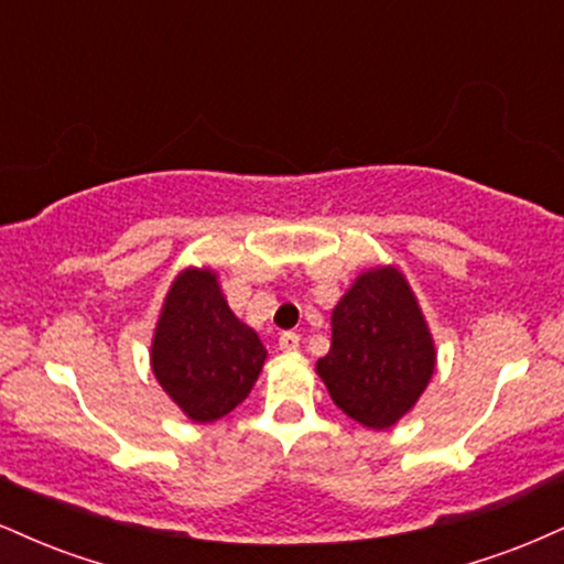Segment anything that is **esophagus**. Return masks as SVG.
I'll list each match as a JSON object with an SVG mask.
<instances>
[{
  "mask_svg": "<svg viewBox=\"0 0 564 564\" xmlns=\"http://www.w3.org/2000/svg\"><path fill=\"white\" fill-rule=\"evenodd\" d=\"M278 345H281L283 352H296V349H300V334L283 332L281 339H278Z\"/></svg>",
  "mask_w": 564,
  "mask_h": 564,
  "instance_id": "1",
  "label": "esophagus"
}]
</instances>
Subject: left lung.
Segmentation results:
<instances>
[{
	"label": "left lung",
	"instance_id": "obj_1",
	"mask_svg": "<svg viewBox=\"0 0 564 564\" xmlns=\"http://www.w3.org/2000/svg\"><path fill=\"white\" fill-rule=\"evenodd\" d=\"M435 371V345L416 296L394 268L366 270L332 313V349L318 360L328 394L368 430H390Z\"/></svg>",
	"mask_w": 564,
	"mask_h": 564
}]
</instances>
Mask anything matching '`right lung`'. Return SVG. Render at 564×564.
<instances>
[{
    "mask_svg": "<svg viewBox=\"0 0 564 564\" xmlns=\"http://www.w3.org/2000/svg\"><path fill=\"white\" fill-rule=\"evenodd\" d=\"M264 358L260 336L232 315L212 270L187 268L174 278L153 334L151 366L185 416L209 424L241 405Z\"/></svg>",
    "mask_w": 564,
    "mask_h": 564,
    "instance_id": "add662e5",
    "label": "right lung"
}]
</instances>
